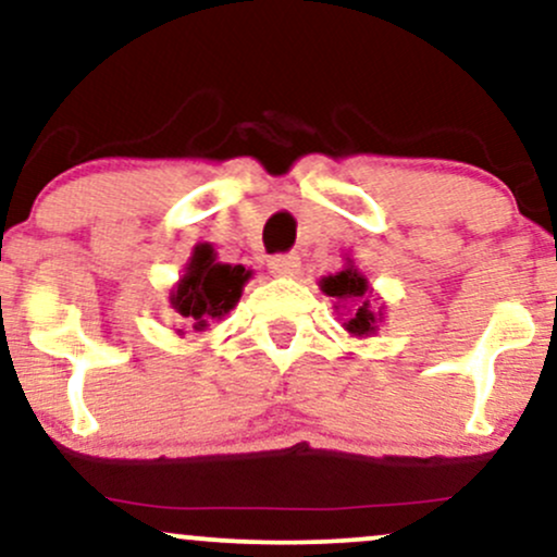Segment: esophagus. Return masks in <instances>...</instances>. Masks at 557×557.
I'll return each instance as SVG.
<instances>
[{
    "mask_svg": "<svg viewBox=\"0 0 557 557\" xmlns=\"http://www.w3.org/2000/svg\"><path fill=\"white\" fill-rule=\"evenodd\" d=\"M298 270H300V259L296 253H285V257L270 259V272L274 277H296Z\"/></svg>",
    "mask_w": 557,
    "mask_h": 557,
    "instance_id": "esophagus-1",
    "label": "esophagus"
}]
</instances>
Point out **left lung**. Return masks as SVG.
I'll list each match as a JSON object with an SVG mask.
<instances>
[{"label":"left lung","mask_w":557,"mask_h":557,"mask_svg":"<svg viewBox=\"0 0 557 557\" xmlns=\"http://www.w3.org/2000/svg\"><path fill=\"white\" fill-rule=\"evenodd\" d=\"M324 296L335 300V309H348V319L343 327L354 337H372L380 330L382 319H385V306H374L372 285H369L367 274L354 264V259H345L341 272L327 274L319 280Z\"/></svg>","instance_id":"left-lung-1"}]
</instances>
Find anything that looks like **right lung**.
Segmentation results:
<instances>
[{
	"mask_svg": "<svg viewBox=\"0 0 557 557\" xmlns=\"http://www.w3.org/2000/svg\"><path fill=\"white\" fill-rule=\"evenodd\" d=\"M248 280H251V270L243 264L216 261L212 243H198L190 251L181 280L172 285L170 306L181 317L183 327L203 332L238 306ZM177 335H185V332L177 330Z\"/></svg>",
	"mask_w": 557,
	"mask_h": 557,
	"instance_id": "right-lung-1",
	"label": "right lung"
}]
</instances>
